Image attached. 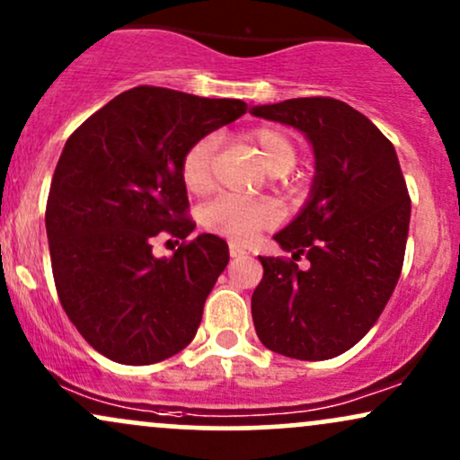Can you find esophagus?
Here are the masks:
<instances>
[{
    "mask_svg": "<svg viewBox=\"0 0 460 460\" xmlns=\"http://www.w3.org/2000/svg\"><path fill=\"white\" fill-rule=\"evenodd\" d=\"M228 250H230V256H232V258H243V256H247L245 247H241L239 243H230Z\"/></svg>",
    "mask_w": 460,
    "mask_h": 460,
    "instance_id": "esophagus-1",
    "label": "esophagus"
}]
</instances>
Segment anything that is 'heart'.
<instances>
[{
	"mask_svg": "<svg viewBox=\"0 0 460 460\" xmlns=\"http://www.w3.org/2000/svg\"><path fill=\"white\" fill-rule=\"evenodd\" d=\"M247 144L256 148L264 167L271 174H286L296 164L295 139L275 124H258L245 133ZM217 155V137L204 135L187 148L181 164L185 187L196 196L213 189V164ZM279 221V210L271 199H243L224 196L213 199L202 210L204 228L230 241L245 243L258 232L273 228Z\"/></svg>",
	"mask_w": 460,
	"mask_h": 460,
	"instance_id": "b5f03b06",
	"label": "heart"
}]
</instances>
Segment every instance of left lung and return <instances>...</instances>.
<instances>
[{"label":"left lung","mask_w":460,"mask_h":460,"mask_svg":"<svg viewBox=\"0 0 460 460\" xmlns=\"http://www.w3.org/2000/svg\"><path fill=\"white\" fill-rule=\"evenodd\" d=\"M252 113L304 131L316 155L310 202L273 236L293 258H261L253 327L286 358L332 359L370 332L396 288L411 217L407 182L390 139L347 102L307 96Z\"/></svg>","instance_id":"8db88e82"}]
</instances>
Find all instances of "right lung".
Listing matches in <instances>:
<instances>
[{"label": "right lung", "mask_w": 460, "mask_h": 460, "mask_svg": "<svg viewBox=\"0 0 460 460\" xmlns=\"http://www.w3.org/2000/svg\"><path fill=\"white\" fill-rule=\"evenodd\" d=\"M245 111L239 99L137 85L66 139L45 213L53 279L70 323L111 361L156 364L196 336L230 253L215 234L187 241L196 221L181 164ZM159 238L181 241L174 257L154 258Z\"/></svg>", "instance_id": "right-lung-1"}]
</instances>
